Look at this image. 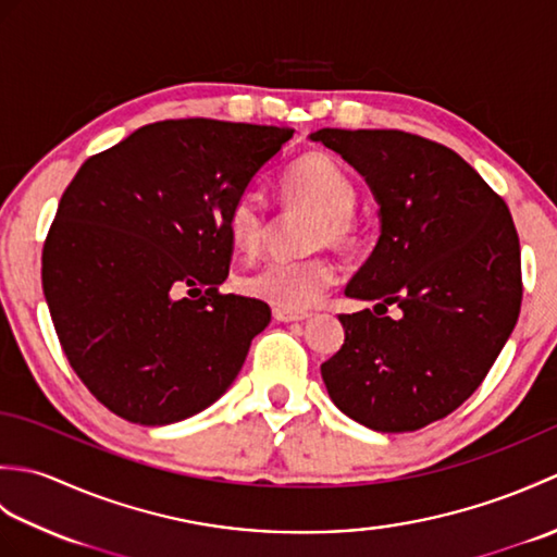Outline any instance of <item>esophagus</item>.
Listing matches in <instances>:
<instances>
[{
	"label": "esophagus",
	"mask_w": 557,
	"mask_h": 557,
	"mask_svg": "<svg viewBox=\"0 0 557 557\" xmlns=\"http://www.w3.org/2000/svg\"><path fill=\"white\" fill-rule=\"evenodd\" d=\"M309 315H311L309 311H289V309H277V306L272 309V318L280 323H301Z\"/></svg>",
	"instance_id": "esophagus-1"
}]
</instances>
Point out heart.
Wrapping results in <instances>:
<instances>
[{
    "instance_id": "obj_1",
    "label": "heart",
    "mask_w": 557,
    "mask_h": 557,
    "mask_svg": "<svg viewBox=\"0 0 557 557\" xmlns=\"http://www.w3.org/2000/svg\"><path fill=\"white\" fill-rule=\"evenodd\" d=\"M280 191L287 206L315 212L311 224V246L351 248L359 242L357 184L339 160L330 152H306L292 162L280 180ZM268 206L260 194L242 191L227 210V232L232 244L244 253H256L268 236ZM335 270L323 256L275 258L244 277V289L277 309L306 311L323 299L333 287Z\"/></svg>"
}]
</instances>
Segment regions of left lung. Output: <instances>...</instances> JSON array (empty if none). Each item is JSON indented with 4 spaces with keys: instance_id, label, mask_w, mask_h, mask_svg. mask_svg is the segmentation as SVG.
I'll list each match as a JSON object with an SVG mask.
<instances>
[{
    "instance_id": "left-lung-1",
    "label": "left lung",
    "mask_w": 557,
    "mask_h": 557,
    "mask_svg": "<svg viewBox=\"0 0 557 557\" xmlns=\"http://www.w3.org/2000/svg\"><path fill=\"white\" fill-rule=\"evenodd\" d=\"M357 170L381 236L345 294V345L321 366L330 399L381 433L419 431L474 395L522 306L519 236L505 200L435 140L395 128L311 134ZM397 305L400 315L380 311Z\"/></svg>"
}]
</instances>
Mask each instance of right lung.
Instances as JSON below:
<instances>
[{
    "mask_svg": "<svg viewBox=\"0 0 557 557\" xmlns=\"http://www.w3.org/2000/svg\"><path fill=\"white\" fill-rule=\"evenodd\" d=\"M292 134L156 122L88 158L66 186L42 292L71 369L116 417L184 421L239 375L270 309L220 294L234 246L227 210Z\"/></svg>",
    "mask_w": 557,
    "mask_h": 557,
    "instance_id": "add662e5",
    "label": "right lung"
}]
</instances>
